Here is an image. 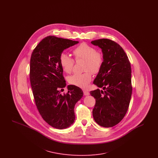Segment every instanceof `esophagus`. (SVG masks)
Returning <instances> with one entry per match:
<instances>
[{
	"label": "esophagus",
	"mask_w": 158,
	"mask_h": 158,
	"mask_svg": "<svg viewBox=\"0 0 158 158\" xmlns=\"http://www.w3.org/2000/svg\"><path fill=\"white\" fill-rule=\"evenodd\" d=\"M83 94H84L85 95L87 96V95H89L90 94V93H89L88 90H84V91H83Z\"/></svg>",
	"instance_id": "1"
}]
</instances>
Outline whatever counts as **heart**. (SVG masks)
<instances>
[{
    "label": "heart",
    "instance_id": "1",
    "mask_svg": "<svg viewBox=\"0 0 158 158\" xmlns=\"http://www.w3.org/2000/svg\"><path fill=\"white\" fill-rule=\"evenodd\" d=\"M76 60H83V69L85 72L82 73H76L68 77V82L71 85L81 88H87L92 80V73L97 74L100 71L103 64L102 54L96 51L91 45L82 43L73 50ZM60 64L66 73H71L74 65V60L66 53L60 54Z\"/></svg>",
    "mask_w": 158,
    "mask_h": 158
}]
</instances>
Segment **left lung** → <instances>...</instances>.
Returning a JSON list of instances; mask_svg holds the SVG:
<instances>
[{"label": "left lung", "mask_w": 158, "mask_h": 158, "mask_svg": "<svg viewBox=\"0 0 158 158\" xmlns=\"http://www.w3.org/2000/svg\"><path fill=\"white\" fill-rule=\"evenodd\" d=\"M102 50L103 64L94 84L103 90L90 91L96 99L92 114L100 126L112 127L125 116L131 94V69L127 56L120 45L109 39L91 41Z\"/></svg>", "instance_id": "obj_1"}]
</instances>
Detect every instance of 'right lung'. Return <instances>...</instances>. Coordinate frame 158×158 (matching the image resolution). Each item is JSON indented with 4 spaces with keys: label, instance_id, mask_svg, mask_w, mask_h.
Returning a JSON list of instances; mask_svg holds the SVG:
<instances>
[{
    "label": "right lung",
    "instance_id": "add662e5",
    "mask_svg": "<svg viewBox=\"0 0 158 158\" xmlns=\"http://www.w3.org/2000/svg\"><path fill=\"white\" fill-rule=\"evenodd\" d=\"M79 41L48 36L42 40L31 54L30 82L38 110L52 127L64 129L75 120L74 108L83 97V91L75 85H68V92L62 95L66 86L59 61L64 50Z\"/></svg>",
    "mask_w": 158,
    "mask_h": 158
}]
</instances>
